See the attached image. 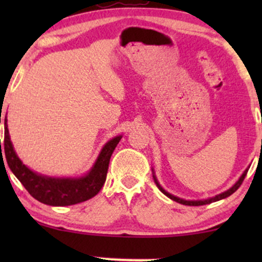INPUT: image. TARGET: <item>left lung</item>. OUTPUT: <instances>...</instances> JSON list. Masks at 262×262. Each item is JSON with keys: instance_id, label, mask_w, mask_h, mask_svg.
Segmentation results:
<instances>
[{"instance_id": "1", "label": "left lung", "mask_w": 262, "mask_h": 262, "mask_svg": "<svg viewBox=\"0 0 262 262\" xmlns=\"http://www.w3.org/2000/svg\"><path fill=\"white\" fill-rule=\"evenodd\" d=\"M248 170H249V167L244 171V172H243V175L239 177V180H237V181H236L235 183H234V185L231 186V187H230L229 189H227V191L222 192V193H219V194H217V196H214V197H209V198H207V200H197V201L183 200V198H180V197H177V196H173V194H171V193H169V192H167V191H165V189L161 187L160 183H159L158 179H156L155 172H154V169H152V177H154V181H155V183H156V186H158V188L160 189V191L162 192V193L165 194V196H167L169 198H171V200L175 201V202H179V203H181V204H185V206H203V204H209V203H212V202H217V201L224 200V198L229 197L230 194H233L234 192H235L236 189L240 187V185H242L243 181H244L246 173H248Z\"/></svg>"}]
</instances>
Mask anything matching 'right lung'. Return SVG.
<instances>
[{"instance_id": "right-lung-1", "label": "right lung", "mask_w": 262, "mask_h": 262, "mask_svg": "<svg viewBox=\"0 0 262 262\" xmlns=\"http://www.w3.org/2000/svg\"><path fill=\"white\" fill-rule=\"evenodd\" d=\"M1 123V121H0ZM122 135L108 140L101 149L95 164L87 173L81 177H52L45 176L29 169L18 158L13 148L10 132H8L7 117H5V144L4 154L8 166L14 176L25 186L32 197L39 202L54 207H64L77 204L95 197L101 191L107 177L108 165L117 144ZM1 149V139H0ZM2 156V149H1ZM4 159V158H2Z\"/></svg>"}]
</instances>
